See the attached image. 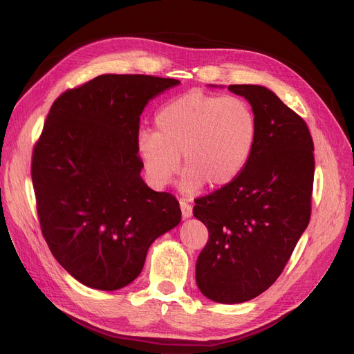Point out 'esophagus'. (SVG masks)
<instances>
[{
  "instance_id": "34e87169",
  "label": "esophagus",
  "mask_w": 354,
  "mask_h": 354,
  "mask_svg": "<svg viewBox=\"0 0 354 354\" xmlns=\"http://www.w3.org/2000/svg\"><path fill=\"white\" fill-rule=\"evenodd\" d=\"M180 209H181V217H183L185 220L190 218L192 214H194V209H192V207L185 201H180Z\"/></svg>"
}]
</instances>
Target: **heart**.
Segmentation results:
<instances>
[{
	"label": "heart",
	"instance_id": "heart-1",
	"mask_svg": "<svg viewBox=\"0 0 354 354\" xmlns=\"http://www.w3.org/2000/svg\"><path fill=\"white\" fill-rule=\"evenodd\" d=\"M156 131L137 134V153L149 181L167 186L180 169V187L195 195L203 185L218 189L236 180L246 167L257 137L251 106L234 95L187 93L155 116Z\"/></svg>",
	"mask_w": 354,
	"mask_h": 354
}]
</instances>
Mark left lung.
Returning <instances> with one entry per match:
<instances>
[{"label": "left lung", "mask_w": 354, "mask_h": 354, "mask_svg": "<svg viewBox=\"0 0 354 354\" xmlns=\"http://www.w3.org/2000/svg\"><path fill=\"white\" fill-rule=\"evenodd\" d=\"M229 91L251 104L257 137L239 177L196 199L194 216L209 233L196 283L212 301L238 304L272 286L307 229L315 147L306 122L272 90L241 84Z\"/></svg>", "instance_id": "left-lung-1"}]
</instances>
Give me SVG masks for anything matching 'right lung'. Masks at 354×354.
Returning a JSON list of instances; mask_svg holds the SVG:
<instances>
[{
  "instance_id": "right-lung-1",
  "label": "right lung",
  "mask_w": 354,
  "mask_h": 354,
  "mask_svg": "<svg viewBox=\"0 0 354 354\" xmlns=\"http://www.w3.org/2000/svg\"><path fill=\"white\" fill-rule=\"evenodd\" d=\"M178 84L106 73L51 106L32 156L38 217L51 254L85 286L130 285L151 245L181 220L177 199L145 183L137 155L142 112Z\"/></svg>"
}]
</instances>
